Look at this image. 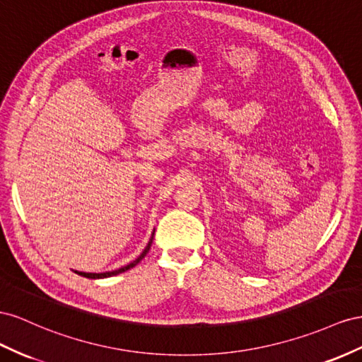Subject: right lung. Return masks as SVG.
Wrapping results in <instances>:
<instances>
[{
    "mask_svg": "<svg viewBox=\"0 0 362 362\" xmlns=\"http://www.w3.org/2000/svg\"><path fill=\"white\" fill-rule=\"evenodd\" d=\"M153 236H154V232H153V235H151V238H150V241H148L147 247H146V249H144V252L136 257V259L133 261V262H130V264H129V265H126V267H121L119 270H115V272H106V273H81V272H76V273H77V274H80V276L89 277V279H101V277H109V276H115V274H119V273L127 272V270H130V268L135 267L136 264H139V262L142 261V257L148 253L150 247H151V243H153Z\"/></svg>",
    "mask_w": 362,
    "mask_h": 362,
    "instance_id": "right-lung-1",
    "label": "right lung"
}]
</instances>
